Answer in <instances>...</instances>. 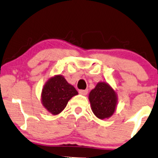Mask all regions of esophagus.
<instances>
[{
    "instance_id": "obj_1",
    "label": "esophagus",
    "mask_w": 158,
    "mask_h": 158,
    "mask_svg": "<svg viewBox=\"0 0 158 158\" xmlns=\"http://www.w3.org/2000/svg\"><path fill=\"white\" fill-rule=\"evenodd\" d=\"M88 90H79V93L81 94V95H83V96H85L87 95V94H88Z\"/></svg>"
}]
</instances>
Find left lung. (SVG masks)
I'll use <instances>...</instances> for the list:
<instances>
[{
	"instance_id": "left-lung-1",
	"label": "left lung",
	"mask_w": 158,
	"mask_h": 158,
	"mask_svg": "<svg viewBox=\"0 0 158 158\" xmlns=\"http://www.w3.org/2000/svg\"><path fill=\"white\" fill-rule=\"evenodd\" d=\"M88 99L92 111L100 119L110 118L115 112L118 102L117 92L105 81L97 83L90 92Z\"/></svg>"
}]
</instances>
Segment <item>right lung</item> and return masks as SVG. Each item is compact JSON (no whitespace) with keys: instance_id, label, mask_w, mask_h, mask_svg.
<instances>
[{"instance_id":"add662e5","label":"right lung","mask_w":158,"mask_h":158,"mask_svg":"<svg viewBox=\"0 0 158 158\" xmlns=\"http://www.w3.org/2000/svg\"><path fill=\"white\" fill-rule=\"evenodd\" d=\"M78 92L62 75H55L46 81L41 94V104L49 113L57 115Z\"/></svg>"}]
</instances>
